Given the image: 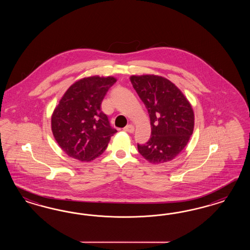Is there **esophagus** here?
<instances>
[{"instance_id":"1","label":"esophagus","mask_w":250,"mask_h":250,"mask_svg":"<svg viewBox=\"0 0 250 250\" xmlns=\"http://www.w3.org/2000/svg\"><path fill=\"white\" fill-rule=\"evenodd\" d=\"M125 132H127V133H133L135 131V127L132 125H126L125 128H124Z\"/></svg>"}]
</instances>
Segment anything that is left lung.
Listing matches in <instances>:
<instances>
[{
	"instance_id": "1",
	"label": "left lung",
	"mask_w": 250,
	"mask_h": 250,
	"mask_svg": "<svg viewBox=\"0 0 250 250\" xmlns=\"http://www.w3.org/2000/svg\"><path fill=\"white\" fill-rule=\"evenodd\" d=\"M131 83L146 107L151 136L138 152L152 164L175 159L189 142L194 129V113L182 91L162 76L132 75Z\"/></svg>"
}]
</instances>
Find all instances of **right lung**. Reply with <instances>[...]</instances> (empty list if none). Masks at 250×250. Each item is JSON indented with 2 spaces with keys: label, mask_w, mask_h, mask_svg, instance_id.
I'll return each mask as SVG.
<instances>
[{
  "label": "right lung",
  "mask_w": 250,
  "mask_h": 250,
  "mask_svg": "<svg viewBox=\"0 0 250 250\" xmlns=\"http://www.w3.org/2000/svg\"><path fill=\"white\" fill-rule=\"evenodd\" d=\"M115 82L113 76L83 78L69 86L55 107L51 130L70 158L85 162L98 158L117 132L101 109L106 92Z\"/></svg>",
  "instance_id": "1"
}]
</instances>
